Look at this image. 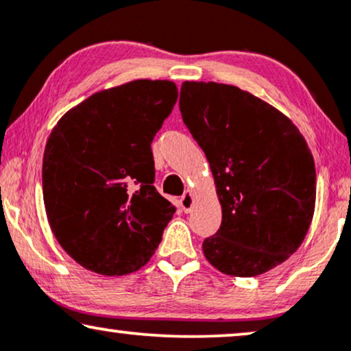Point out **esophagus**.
I'll list each match as a JSON object with an SVG mask.
<instances>
[{
    "instance_id": "1",
    "label": "esophagus",
    "mask_w": 351,
    "mask_h": 351,
    "mask_svg": "<svg viewBox=\"0 0 351 351\" xmlns=\"http://www.w3.org/2000/svg\"><path fill=\"white\" fill-rule=\"evenodd\" d=\"M180 208L184 213H190L191 208H193V195L191 193H185L180 198Z\"/></svg>"
}]
</instances>
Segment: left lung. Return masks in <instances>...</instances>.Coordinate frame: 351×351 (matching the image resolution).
I'll use <instances>...</instances> for the list:
<instances>
[{"label":"left lung","mask_w":351,"mask_h":351,"mask_svg":"<svg viewBox=\"0 0 351 351\" xmlns=\"http://www.w3.org/2000/svg\"><path fill=\"white\" fill-rule=\"evenodd\" d=\"M179 107L222 206L220 228L203 241L206 258L243 278L280 265L299 249L315 213L316 171L304 136L237 86L185 81Z\"/></svg>","instance_id":"8db88e82"}]
</instances>
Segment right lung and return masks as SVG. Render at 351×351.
I'll use <instances>...</instances> for the list:
<instances>
[{
    "label": "right lung",
    "mask_w": 351,
    "mask_h": 351,
    "mask_svg": "<svg viewBox=\"0 0 351 351\" xmlns=\"http://www.w3.org/2000/svg\"><path fill=\"white\" fill-rule=\"evenodd\" d=\"M166 80L95 93L52 129L43 158L51 230L90 271L121 276L155 254L176 208L158 193L152 142L177 102Z\"/></svg>",
    "instance_id": "1"
}]
</instances>
